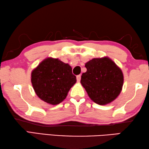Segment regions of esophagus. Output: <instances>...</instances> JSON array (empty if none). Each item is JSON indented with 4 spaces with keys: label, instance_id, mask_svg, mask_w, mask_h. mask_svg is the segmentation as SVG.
<instances>
[{
    "label": "esophagus",
    "instance_id": "obj_1",
    "mask_svg": "<svg viewBox=\"0 0 149 149\" xmlns=\"http://www.w3.org/2000/svg\"><path fill=\"white\" fill-rule=\"evenodd\" d=\"M81 80V75H77V81L78 82H79Z\"/></svg>",
    "mask_w": 149,
    "mask_h": 149
}]
</instances>
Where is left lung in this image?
Returning a JSON list of instances; mask_svg holds the SVG:
<instances>
[{
    "mask_svg": "<svg viewBox=\"0 0 149 149\" xmlns=\"http://www.w3.org/2000/svg\"><path fill=\"white\" fill-rule=\"evenodd\" d=\"M87 72L82 74L81 84L90 99L100 105L116 99L122 91V70L108 57L93 58L85 64Z\"/></svg>",
    "mask_w": 149,
    "mask_h": 149,
    "instance_id": "1",
    "label": "left lung"
}]
</instances>
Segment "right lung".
<instances>
[{
  "label": "right lung",
  "instance_id": "right-lung-1",
  "mask_svg": "<svg viewBox=\"0 0 149 149\" xmlns=\"http://www.w3.org/2000/svg\"><path fill=\"white\" fill-rule=\"evenodd\" d=\"M76 82L72 67L58 58H48L31 72V84L37 95L48 104L64 100Z\"/></svg>",
  "mask_w": 149,
  "mask_h": 149
}]
</instances>
